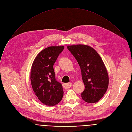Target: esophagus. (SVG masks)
<instances>
[{"mask_svg":"<svg viewBox=\"0 0 132 132\" xmlns=\"http://www.w3.org/2000/svg\"><path fill=\"white\" fill-rule=\"evenodd\" d=\"M71 85H72V84L70 83V82L66 83V84H63V87H64L65 89H68V88H70V87H71Z\"/></svg>","mask_w":132,"mask_h":132,"instance_id":"34e87169","label":"esophagus"}]
</instances>
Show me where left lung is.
<instances>
[{"instance_id": "left-lung-1", "label": "left lung", "mask_w": 132, "mask_h": 132, "mask_svg": "<svg viewBox=\"0 0 132 132\" xmlns=\"http://www.w3.org/2000/svg\"><path fill=\"white\" fill-rule=\"evenodd\" d=\"M67 47L80 67L85 86L81 93L82 99L90 103L98 102L106 92L109 81L106 68L100 56L95 49L87 45H71Z\"/></svg>"}]
</instances>
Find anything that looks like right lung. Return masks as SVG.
I'll return each mask as SVG.
<instances>
[{"label":"right lung","mask_w":132,"mask_h":132,"mask_svg":"<svg viewBox=\"0 0 132 132\" xmlns=\"http://www.w3.org/2000/svg\"><path fill=\"white\" fill-rule=\"evenodd\" d=\"M64 48V46L45 48L37 55L31 66L33 90L41 103L47 106L58 104L63 96L62 86L55 79L53 65Z\"/></svg>","instance_id":"1"}]
</instances>
